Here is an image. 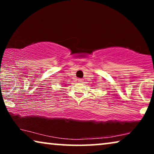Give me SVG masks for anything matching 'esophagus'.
Wrapping results in <instances>:
<instances>
[{
	"label": "esophagus",
	"instance_id": "esophagus-1",
	"mask_svg": "<svg viewBox=\"0 0 154 154\" xmlns=\"http://www.w3.org/2000/svg\"><path fill=\"white\" fill-rule=\"evenodd\" d=\"M78 81H79V82H80V83H82V82H83V79H79V80H78Z\"/></svg>",
	"mask_w": 154,
	"mask_h": 154
}]
</instances>
